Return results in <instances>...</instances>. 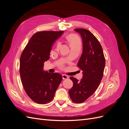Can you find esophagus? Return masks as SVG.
Wrapping results in <instances>:
<instances>
[{"instance_id": "esophagus-1", "label": "esophagus", "mask_w": 129, "mask_h": 129, "mask_svg": "<svg viewBox=\"0 0 129 129\" xmlns=\"http://www.w3.org/2000/svg\"><path fill=\"white\" fill-rule=\"evenodd\" d=\"M62 78H63V79H67L69 78V76L67 75H66V74H63L62 75Z\"/></svg>"}]
</instances>
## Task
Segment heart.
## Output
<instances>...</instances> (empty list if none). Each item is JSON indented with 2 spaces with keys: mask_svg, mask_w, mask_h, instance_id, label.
<instances>
[{
  "mask_svg": "<svg viewBox=\"0 0 129 129\" xmlns=\"http://www.w3.org/2000/svg\"><path fill=\"white\" fill-rule=\"evenodd\" d=\"M68 40L72 48L81 47V42L80 39L75 35H71L68 37ZM60 44H58L57 46V48H60Z\"/></svg>",
  "mask_w": 129,
  "mask_h": 129,
  "instance_id": "heart-1",
  "label": "heart"
}]
</instances>
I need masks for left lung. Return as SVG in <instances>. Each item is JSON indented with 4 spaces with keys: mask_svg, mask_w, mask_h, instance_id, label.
Listing matches in <instances>:
<instances>
[{
    "mask_svg": "<svg viewBox=\"0 0 129 129\" xmlns=\"http://www.w3.org/2000/svg\"><path fill=\"white\" fill-rule=\"evenodd\" d=\"M82 38L83 51L78 62L77 67L83 71L80 81L71 77L73 87L68 92L73 102L82 103L96 90L103 76L105 60L100 43L89 30L75 29Z\"/></svg>",
    "mask_w": 129,
    "mask_h": 129,
    "instance_id": "obj_1",
    "label": "left lung"
}]
</instances>
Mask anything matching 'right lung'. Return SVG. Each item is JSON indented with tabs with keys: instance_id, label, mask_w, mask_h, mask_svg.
Returning a JSON list of instances; mask_svg holds the SVG:
<instances>
[{
	"instance_id": "right-lung-1",
	"label": "right lung",
	"mask_w": 129,
	"mask_h": 129,
	"mask_svg": "<svg viewBox=\"0 0 129 129\" xmlns=\"http://www.w3.org/2000/svg\"><path fill=\"white\" fill-rule=\"evenodd\" d=\"M63 31H42L30 39L21 54L20 75L26 93L34 102L46 104L51 101L62 80L61 74L44 71L53 45Z\"/></svg>"
}]
</instances>
